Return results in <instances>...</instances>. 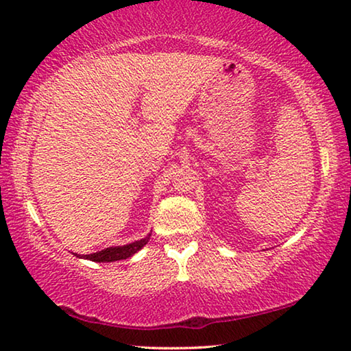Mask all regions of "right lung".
<instances>
[{"label": "right lung", "mask_w": 351, "mask_h": 351, "mask_svg": "<svg viewBox=\"0 0 351 351\" xmlns=\"http://www.w3.org/2000/svg\"><path fill=\"white\" fill-rule=\"evenodd\" d=\"M150 235L148 234L145 239H142L139 241H134V243H130V245L125 246H116V247H106L104 251H99V252H94L90 255H82L83 258H88L91 261H116V260H125L128 257H132L133 254H136L139 251V249L144 247L148 240H150ZM77 255V254H75Z\"/></svg>", "instance_id": "1"}]
</instances>
